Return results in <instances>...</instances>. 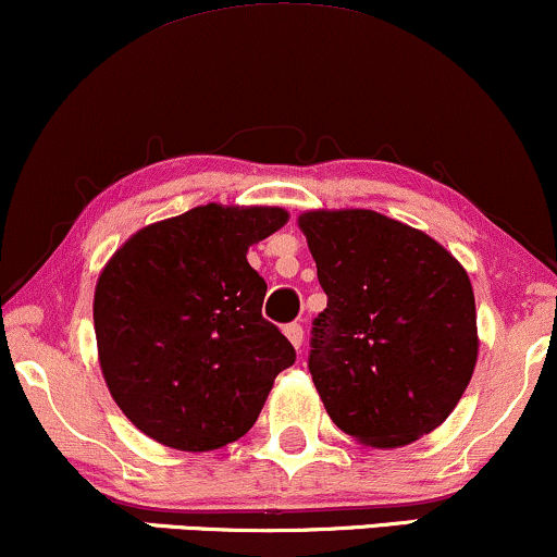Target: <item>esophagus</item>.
Returning a JSON list of instances; mask_svg holds the SVG:
<instances>
[{"instance_id":"esophagus-1","label":"esophagus","mask_w":557,"mask_h":557,"mask_svg":"<svg viewBox=\"0 0 557 557\" xmlns=\"http://www.w3.org/2000/svg\"><path fill=\"white\" fill-rule=\"evenodd\" d=\"M284 333H286V338L292 341L294 348H301V341H305V327H301L299 322H289V325L284 327Z\"/></svg>"}]
</instances>
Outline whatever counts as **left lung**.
Returning <instances> with one entry per match:
<instances>
[{"instance_id": "left-lung-1", "label": "left lung", "mask_w": 557, "mask_h": 557, "mask_svg": "<svg viewBox=\"0 0 557 557\" xmlns=\"http://www.w3.org/2000/svg\"><path fill=\"white\" fill-rule=\"evenodd\" d=\"M299 226L327 294L307 359L327 416L372 446L431 434L478 359L465 268L429 235L369 209L310 211Z\"/></svg>"}]
</instances>
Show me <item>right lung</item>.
<instances>
[{
    "mask_svg": "<svg viewBox=\"0 0 557 557\" xmlns=\"http://www.w3.org/2000/svg\"><path fill=\"white\" fill-rule=\"evenodd\" d=\"M286 219L268 206H198L144 226L100 273L102 374L128 421L154 442L188 451L235 442L297 359L260 312L268 286L247 263V247Z\"/></svg>",
    "mask_w": 557,
    "mask_h": 557,
    "instance_id": "1",
    "label": "right lung"
}]
</instances>
